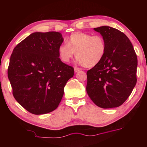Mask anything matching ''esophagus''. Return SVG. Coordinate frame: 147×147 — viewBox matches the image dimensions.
Returning <instances> with one entry per match:
<instances>
[{"instance_id":"34e87169","label":"esophagus","mask_w":147,"mask_h":147,"mask_svg":"<svg viewBox=\"0 0 147 147\" xmlns=\"http://www.w3.org/2000/svg\"><path fill=\"white\" fill-rule=\"evenodd\" d=\"M74 72H75V73H77V72H78V71H81V70H82V69L77 67H74Z\"/></svg>"}]
</instances>
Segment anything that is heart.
<instances>
[{
	"instance_id": "heart-1",
	"label": "heart",
	"mask_w": 147,
	"mask_h": 147,
	"mask_svg": "<svg viewBox=\"0 0 147 147\" xmlns=\"http://www.w3.org/2000/svg\"><path fill=\"white\" fill-rule=\"evenodd\" d=\"M106 45L99 35L93 36L84 32L71 34L67 44H61L58 48V55L64 63H68L76 53L77 60L85 67H93L105 56Z\"/></svg>"
}]
</instances>
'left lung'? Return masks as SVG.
<instances>
[{
	"instance_id": "left-lung-1",
	"label": "left lung",
	"mask_w": 147,
	"mask_h": 147,
	"mask_svg": "<svg viewBox=\"0 0 147 147\" xmlns=\"http://www.w3.org/2000/svg\"><path fill=\"white\" fill-rule=\"evenodd\" d=\"M94 30L102 36L106 51L100 63L87 72V93L100 108H116L136 86L138 58L128 37L119 30L102 26Z\"/></svg>"
}]
</instances>
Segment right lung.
Masks as SVG:
<instances>
[{
    "label": "right lung",
    "instance_id": "1",
    "mask_svg": "<svg viewBox=\"0 0 147 147\" xmlns=\"http://www.w3.org/2000/svg\"><path fill=\"white\" fill-rule=\"evenodd\" d=\"M63 38L58 32H34L15 47L8 76L18 103L35 115L50 113L61 100L74 69L59 58Z\"/></svg>",
    "mask_w": 147,
    "mask_h": 147
}]
</instances>
